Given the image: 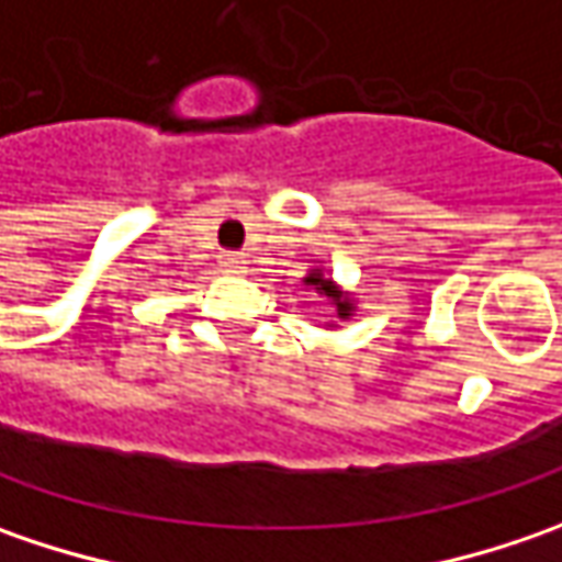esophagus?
Segmentation results:
<instances>
[{"mask_svg": "<svg viewBox=\"0 0 562 562\" xmlns=\"http://www.w3.org/2000/svg\"><path fill=\"white\" fill-rule=\"evenodd\" d=\"M225 262H227V269H234V271H240L244 269V252H225Z\"/></svg>", "mask_w": 562, "mask_h": 562, "instance_id": "obj_1", "label": "esophagus"}]
</instances>
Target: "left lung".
I'll list each match as a JSON object with an SVG mask.
<instances>
[{
	"label": "left lung",
	"instance_id": "obj_1",
	"mask_svg": "<svg viewBox=\"0 0 562 562\" xmlns=\"http://www.w3.org/2000/svg\"><path fill=\"white\" fill-rule=\"evenodd\" d=\"M306 284H313L315 291L325 293V296L335 303L337 318H350V315H353V310H357V306H353V300H350V293L340 291L331 278H325V274H322V269L310 271V274H306Z\"/></svg>",
	"mask_w": 562,
	"mask_h": 562
}]
</instances>
